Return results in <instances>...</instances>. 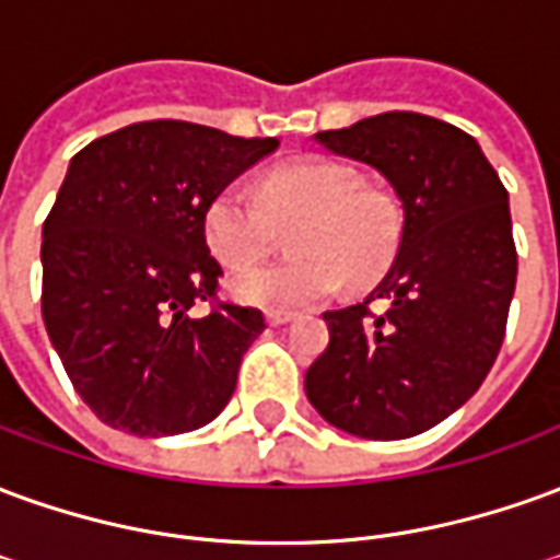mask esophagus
<instances>
[{
  "label": "esophagus",
  "mask_w": 560,
  "mask_h": 560,
  "mask_svg": "<svg viewBox=\"0 0 560 560\" xmlns=\"http://www.w3.org/2000/svg\"><path fill=\"white\" fill-rule=\"evenodd\" d=\"M293 317L296 315H291V312H267V324L269 327H281V324H291Z\"/></svg>",
  "instance_id": "1"
}]
</instances>
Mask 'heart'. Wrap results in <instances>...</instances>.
I'll list each match as a JSON object with an SVG mask.
<instances>
[{
  "label": "heart",
  "instance_id": "1",
  "mask_svg": "<svg viewBox=\"0 0 560 560\" xmlns=\"http://www.w3.org/2000/svg\"><path fill=\"white\" fill-rule=\"evenodd\" d=\"M279 228H293L296 255L233 276L231 291L243 303L293 312L329 300L341 279L357 288L375 281L399 248L401 207L389 188L360 183L341 161L300 159L272 167L257 197L228 185L203 209V240L228 269L267 257Z\"/></svg>",
  "mask_w": 560,
  "mask_h": 560
}]
</instances>
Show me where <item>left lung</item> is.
<instances>
[{
	"label": "left lung",
	"instance_id": "left-lung-1",
	"mask_svg": "<svg viewBox=\"0 0 560 560\" xmlns=\"http://www.w3.org/2000/svg\"><path fill=\"white\" fill-rule=\"evenodd\" d=\"M315 140L384 173L405 221L369 300L324 315L305 393L341 432L413 438L462 408L501 351L518 267L506 188L477 140L434 116L389 110Z\"/></svg>",
	"mask_w": 560,
	"mask_h": 560
}]
</instances>
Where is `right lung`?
<instances>
[{"mask_svg":"<svg viewBox=\"0 0 560 560\" xmlns=\"http://www.w3.org/2000/svg\"><path fill=\"white\" fill-rule=\"evenodd\" d=\"M279 147L152 119L71 159L42 243V315L92 413L138 438L191 432L236 389L264 312L219 300L209 197ZM207 302L210 312L194 308Z\"/></svg>","mask_w":560,"mask_h":560,"instance_id":"1","label":"right lung"}]
</instances>
